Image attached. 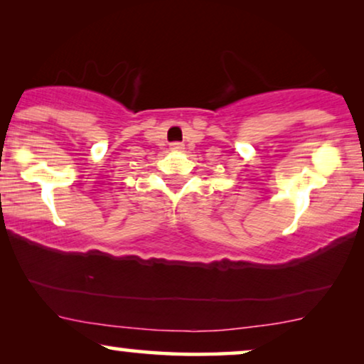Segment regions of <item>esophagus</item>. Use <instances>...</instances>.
<instances>
[{"label": "esophagus", "instance_id": "obj_1", "mask_svg": "<svg viewBox=\"0 0 364 364\" xmlns=\"http://www.w3.org/2000/svg\"><path fill=\"white\" fill-rule=\"evenodd\" d=\"M171 149H172V151H182L183 144H182V142H173Z\"/></svg>", "mask_w": 364, "mask_h": 364}]
</instances>
